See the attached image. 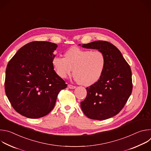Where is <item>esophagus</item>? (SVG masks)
I'll list each match as a JSON object with an SVG mask.
<instances>
[{
    "label": "esophagus",
    "instance_id": "34e87169",
    "mask_svg": "<svg viewBox=\"0 0 151 151\" xmlns=\"http://www.w3.org/2000/svg\"><path fill=\"white\" fill-rule=\"evenodd\" d=\"M68 88H70V89H74V88H76V87L75 86H73V85H70V84H68Z\"/></svg>",
    "mask_w": 151,
    "mask_h": 151
}]
</instances>
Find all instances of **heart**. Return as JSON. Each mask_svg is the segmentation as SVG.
Masks as SVG:
<instances>
[{
  "mask_svg": "<svg viewBox=\"0 0 151 151\" xmlns=\"http://www.w3.org/2000/svg\"><path fill=\"white\" fill-rule=\"evenodd\" d=\"M52 64L56 74L65 79L73 69L74 79L84 86H90L101 77L106 66V58L100 51L72 47L64 53V58L55 55Z\"/></svg>",
  "mask_w": 151,
  "mask_h": 151,
  "instance_id": "1",
  "label": "heart"
}]
</instances>
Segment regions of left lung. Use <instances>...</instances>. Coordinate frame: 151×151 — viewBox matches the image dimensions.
<instances>
[{"label": "left lung", "instance_id": "left-lung-1", "mask_svg": "<svg viewBox=\"0 0 151 151\" xmlns=\"http://www.w3.org/2000/svg\"><path fill=\"white\" fill-rule=\"evenodd\" d=\"M82 47L101 51L106 58V66L100 79L86 88L87 94L81 102V109L91 119L113 117L122 109L132 94L130 66L119 50L110 42L97 40Z\"/></svg>", "mask_w": 151, "mask_h": 151}]
</instances>
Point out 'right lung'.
<instances>
[{
  "label": "right lung",
  "instance_id": "right-lung-1",
  "mask_svg": "<svg viewBox=\"0 0 151 151\" xmlns=\"http://www.w3.org/2000/svg\"><path fill=\"white\" fill-rule=\"evenodd\" d=\"M57 45L34 41L21 47L6 69L5 90L18 114L35 119L54 108L59 92L68 85L54 70L52 59Z\"/></svg>",
  "mask_w": 151,
  "mask_h": 151
}]
</instances>
